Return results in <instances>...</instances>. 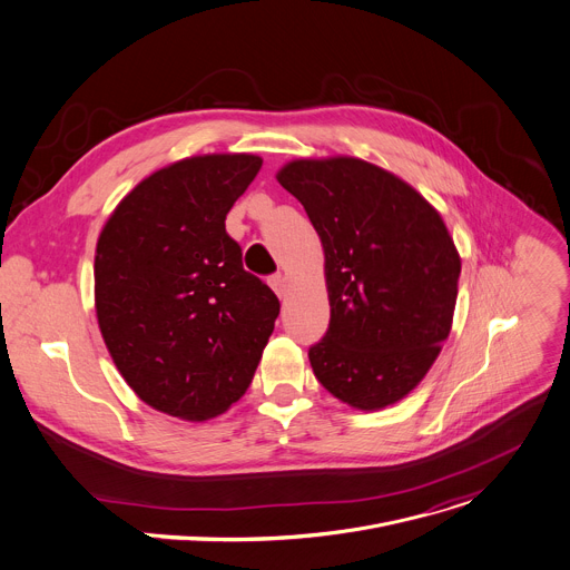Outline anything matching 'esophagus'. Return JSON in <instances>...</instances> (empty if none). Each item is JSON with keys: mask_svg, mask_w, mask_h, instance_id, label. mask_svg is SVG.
Masks as SVG:
<instances>
[{"mask_svg": "<svg viewBox=\"0 0 570 570\" xmlns=\"http://www.w3.org/2000/svg\"><path fill=\"white\" fill-rule=\"evenodd\" d=\"M268 284L273 286V291L279 295V297H286V277L282 275V273H275L271 279H268Z\"/></svg>", "mask_w": 570, "mask_h": 570, "instance_id": "esophagus-1", "label": "esophagus"}]
</instances>
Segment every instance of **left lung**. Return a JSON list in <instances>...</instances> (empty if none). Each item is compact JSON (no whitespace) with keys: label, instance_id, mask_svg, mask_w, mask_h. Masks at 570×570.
<instances>
[{"label":"left lung","instance_id":"1","mask_svg":"<svg viewBox=\"0 0 570 570\" xmlns=\"http://www.w3.org/2000/svg\"><path fill=\"white\" fill-rule=\"evenodd\" d=\"M325 247L330 327L308 347L314 375L356 409L416 386L450 334L461 262L434 206L395 175L352 157L284 166Z\"/></svg>","mask_w":570,"mask_h":570}]
</instances>
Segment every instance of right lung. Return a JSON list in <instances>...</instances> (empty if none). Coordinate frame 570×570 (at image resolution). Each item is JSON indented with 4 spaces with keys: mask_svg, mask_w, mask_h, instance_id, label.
<instances>
[{
    "mask_svg": "<svg viewBox=\"0 0 570 570\" xmlns=\"http://www.w3.org/2000/svg\"><path fill=\"white\" fill-rule=\"evenodd\" d=\"M262 159L206 154L142 179L97 240L95 308L118 371L149 406L186 421L249 386L279 299L243 268L225 218Z\"/></svg>",
    "mask_w": 570,
    "mask_h": 570,
    "instance_id": "right-lung-1",
    "label": "right lung"
}]
</instances>
